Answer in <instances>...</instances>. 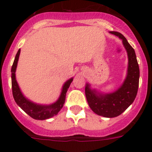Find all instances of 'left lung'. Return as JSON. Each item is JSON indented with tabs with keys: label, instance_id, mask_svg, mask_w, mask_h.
Wrapping results in <instances>:
<instances>
[{
	"label": "left lung",
	"instance_id": "obj_1",
	"mask_svg": "<svg viewBox=\"0 0 152 152\" xmlns=\"http://www.w3.org/2000/svg\"><path fill=\"white\" fill-rule=\"evenodd\" d=\"M122 40L128 56V69L126 79L116 91L102 93L86 84L85 94L87 102L93 111L105 118H115L121 115L134 101L138 92L140 80V68L134 49L124 36L117 31H110Z\"/></svg>",
	"mask_w": 152,
	"mask_h": 152
}]
</instances>
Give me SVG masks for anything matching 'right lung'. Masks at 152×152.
<instances>
[{
    "label": "right lung",
    "mask_w": 152,
    "mask_h": 152,
    "mask_svg": "<svg viewBox=\"0 0 152 152\" xmlns=\"http://www.w3.org/2000/svg\"><path fill=\"white\" fill-rule=\"evenodd\" d=\"M19 54H20V49L16 53L14 62L12 65V69H11L12 91L15 102L26 114H28L29 116L35 120H46L55 116L59 113V111L63 107V105L65 102V96H66L67 90H68L71 83L73 80V78L69 79L64 83L60 96L56 102L47 105H39V104L34 103L33 102L26 99L23 96L20 89H19L17 81H16V67H17L18 60H19Z\"/></svg>",
    "instance_id": "right-lung-1"
}]
</instances>
